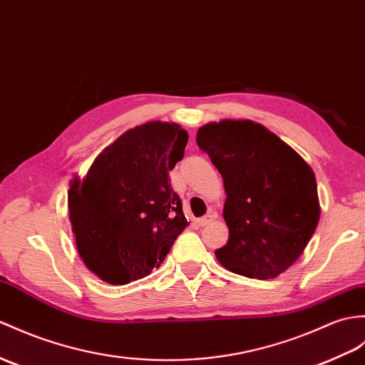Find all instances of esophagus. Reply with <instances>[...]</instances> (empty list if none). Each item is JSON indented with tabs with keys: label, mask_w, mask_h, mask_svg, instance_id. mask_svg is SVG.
<instances>
[{
	"label": "esophagus",
	"mask_w": 365,
	"mask_h": 365,
	"mask_svg": "<svg viewBox=\"0 0 365 365\" xmlns=\"http://www.w3.org/2000/svg\"><path fill=\"white\" fill-rule=\"evenodd\" d=\"M215 215L213 213H207L205 216H202L200 219H197V224L200 225V227H205V225H208L210 222H213L215 221Z\"/></svg>",
	"instance_id": "obj_1"
}]
</instances>
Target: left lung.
<instances>
[{
    "label": "left lung",
    "mask_w": 365,
    "mask_h": 365,
    "mask_svg": "<svg viewBox=\"0 0 365 365\" xmlns=\"http://www.w3.org/2000/svg\"><path fill=\"white\" fill-rule=\"evenodd\" d=\"M224 179L228 241L216 258L232 272L275 278L291 267L319 224L317 183L308 163L266 127L252 121L210 123L197 130Z\"/></svg>",
    "instance_id": "obj_1"
}]
</instances>
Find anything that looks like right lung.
<instances>
[{
  "instance_id": "right-lung-1",
  "label": "right lung",
  "mask_w": 365,
  "mask_h": 365,
  "mask_svg": "<svg viewBox=\"0 0 365 365\" xmlns=\"http://www.w3.org/2000/svg\"><path fill=\"white\" fill-rule=\"evenodd\" d=\"M188 133L146 123L124 132L68 191L79 255L110 284L146 277L162 264L185 227L182 199L169 171L185 155Z\"/></svg>"
}]
</instances>
